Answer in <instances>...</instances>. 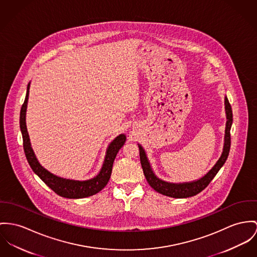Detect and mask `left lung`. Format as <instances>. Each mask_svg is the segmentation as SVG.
Segmentation results:
<instances>
[{
    "mask_svg": "<svg viewBox=\"0 0 257 257\" xmlns=\"http://www.w3.org/2000/svg\"><path fill=\"white\" fill-rule=\"evenodd\" d=\"M225 110H226L227 122H226V128H225L223 153H222L220 158L218 159L216 164L211 168V170H209L208 173H206L203 177L198 179L197 181L174 184V183H168V182L160 180L159 178L155 175L154 171L152 170L151 164L148 160L147 155H146L143 147L141 145H139L140 159H141V164H142V168H143L145 177L147 179L148 183L150 184V186L155 191H157L161 195H164V196H167L170 198H185L194 197V196L198 195V193H200L202 190H204L208 186V184L217 174L220 168L226 162L228 156H229V152H230V147H231L230 130H231L232 123H233V112H232L231 104L227 99V97H225Z\"/></svg>",
    "mask_w": 257,
    "mask_h": 257,
    "instance_id": "left-lung-1",
    "label": "left lung"
}]
</instances>
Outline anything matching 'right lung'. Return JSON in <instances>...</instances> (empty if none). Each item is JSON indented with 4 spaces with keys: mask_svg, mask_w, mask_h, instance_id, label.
Here are the masks:
<instances>
[{
    "mask_svg": "<svg viewBox=\"0 0 257 257\" xmlns=\"http://www.w3.org/2000/svg\"><path fill=\"white\" fill-rule=\"evenodd\" d=\"M29 87H30V83L27 86L26 97L20 109V125L22 139H23L24 154L30 167L48 187H50L60 197L66 198H87L99 193V191H101L108 183V180L110 178L111 171H112L114 158L116 157L121 147L124 145L126 141V136L124 134H121L109 144L102 167L99 174L93 179H90L87 181H74V180L58 177L50 173L48 170H46L44 167L41 166L39 161L35 157L34 152L31 148L29 135L26 128L25 115H26L27 101H28V96H29Z\"/></svg>",
    "mask_w": 257,
    "mask_h": 257,
    "instance_id": "1",
    "label": "right lung"
}]
</instances>
